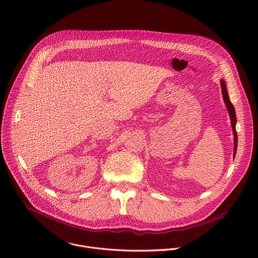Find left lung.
Listing matches in <instances>:
<instances>
[{"label": "left lung", "mask_w": 258, "mask_h": 258, "mask_svg": "<svg viewBox=\"0 0 258 258\" xmlns=\"http://www.w3.org/2000/svg\"><path fill=\"white\" fill-rule=\"evenodd\" d=\"M221 89H222V94H223V98H224V101H225V104H226V107L228 109V112H229V115H230V119H231V125H232V131H233V135H234V157H235V154H236V150H237V132H236V114H235V110H234V106L233 104L231 103L230 99H229V96H228V92H227V89H226V85H225V82L222 80L221 81Z\"/></svg>", "instance_id": "left-lung-1"}]
</instances>
